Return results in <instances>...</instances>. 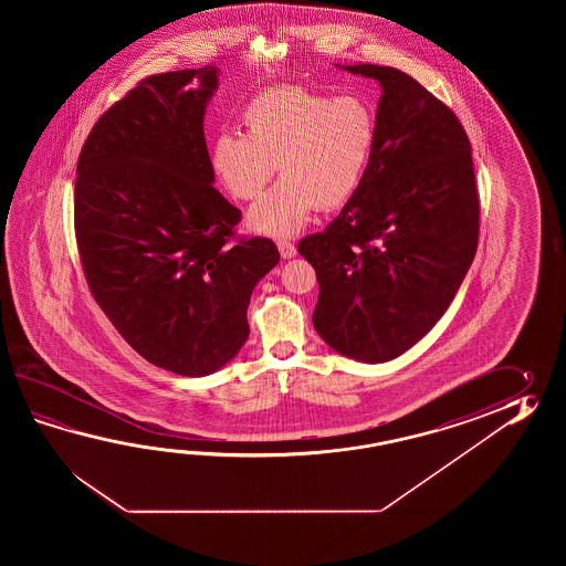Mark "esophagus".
<instances>
[{"mask_svg": "<svg viewBox=\"0 0 566 566\" xmlns=\"http://www.w3.org/2000/svg\"><path fill=\"white\" fill-rule=\"evenodd\" d=\"M279 254L283 256V259H293L295 254H297V249H295V244H291L287 241H279L277 242Z\"/></svg>", "mask_w": 566, "mask_h": 566, "instance_id": "1", "label": "esophagus"}]
</instances>
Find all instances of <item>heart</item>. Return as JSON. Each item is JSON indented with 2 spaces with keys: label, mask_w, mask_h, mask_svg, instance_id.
I'll return each instance as SVG.
<instances>
[{
  "label": "heart",
  "mask_w": 566,
  "mask_h": 566,
  "mask_svg": "<svg viewBox=\"0 0 566 566\" xmlns=\"http://www.w3.org/2000/svg\"><path fill=\"white\" fill-rule=\"evenodd\" d=\"M241 133H220L212 169L239 200L265 190L275 168L283 180L251 206L249 227L273 239L297 234L315 206L334 210L360 188L378 139L376 113L361 96H332L285 85L253 96Z\"/></svg>",
  "instance_id": "obj_1"
}]
</instances>
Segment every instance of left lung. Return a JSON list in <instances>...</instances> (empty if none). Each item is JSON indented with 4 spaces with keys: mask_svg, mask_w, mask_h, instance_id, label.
<instances>
[{
    "mask_svg": "<svg viewBox=\"0 0 566 566\" xmlns=\"http://www.w3.org/2000/svg\"><path fill=\"white\" fill-rule=\"evenodd\" d=\"M339 69L382 88L378 139L360 188L300 254L319 283L315 332L346 358L380 364L427 336L455 297L478 249L480 200L451 108L398 69Z\"/></svg>",
    "mask_w": 566,
    "mask_h": 566,
    "instance_id": "obj_1",
    "label": "left lung"
}]
</instances>
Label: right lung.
<instances>
[{"mask_svg": "<svg viewBox=\"0 0 566 566\" xmlns=\"http://www.w3.org/2000/svg\"><path fill=\"white\" fill-rule=\"evenodd\" d=\"M220 69L156 74L88 133L74 230L93 297L145 360L180 376L224 368L249 337L253 289L277 247H229L241 210L214 188L206 107Z\"/></svg>", "mask_w": 566, "mask_h": 566, "instance_id": "1", "label": "right lung"}]
</instances>
